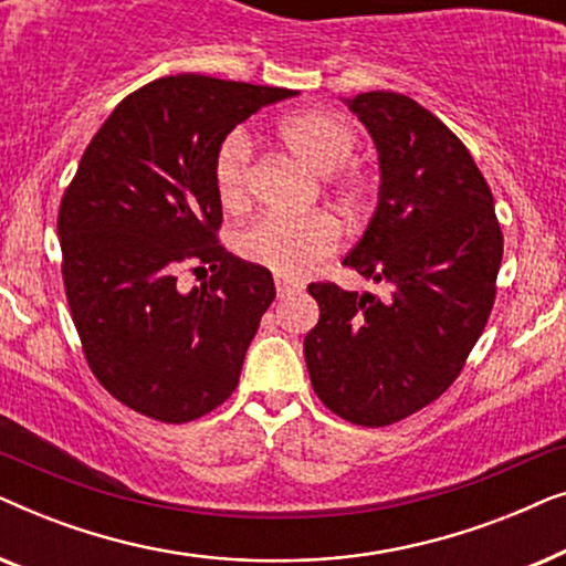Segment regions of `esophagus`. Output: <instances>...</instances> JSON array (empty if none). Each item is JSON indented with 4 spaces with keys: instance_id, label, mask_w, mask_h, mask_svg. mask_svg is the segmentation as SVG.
Masks as SVG:
<instances>
[{
    "instance_id": "esophagus-1",
    "label": "esophagus",
    "mask_w": 566,
    "mask_h": 566,
    "mask_svg": "<svg viewBox=\"0 0 566 566\" xmlns=\"http://www.w3.org/2000/svg\"><path fill=\"white\" fill-rule=\"evenodd\" d=\"M275 291L277 296H291V293H298L304 291V283L301 281H293V277H283V275H275Z\"/></svg>"
}]
</instances>
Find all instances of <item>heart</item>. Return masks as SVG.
<instances>
[{
  "label": "heart",
  "mask_w": 566,
  "mask_h": 566,
  "mask_svg": "<svg viewBox=\"0 0 566 566\" xmlns=\"http://www.w3.org/2000/svg\"><path fill=\"white\" fill-rule=\"evenodd\" d=\"M281 138L293 154L322 175L337 172L353 157L358 136L350 120L329 111H306L281 123ZM252 142L234 130L213 157V182L223 208L242 211L250 203ZM337 198L350 213L366 211L374 188L360 172H343L335 182ZM337 244V223L327 213H265L239 234L247 260L281 275H304Z\"/></svg>",
  "instance_id": "heart-1"
}]
</instances>
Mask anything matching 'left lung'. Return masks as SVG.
Segmentation results:
<instances>
[{
    "label": "left lung",
    "mask_w": 566,
    "mask_h": 566,
    "mask_svg": "<svg viewBox=\"0 0 566 566\" xmlns=\"http://www.w3.org/2000/svg\"><path fill=\"white\" fill-rule=\"evenodd\" d=\"M345 103L374 136L381 188L343 265L389 293L308 285L319 322L304 339V358L324 407L384 428L459 378L497 293L502 229L490 185L446 123L399 92Z\"/></svg>",
    "instance_id": "8db88e82"
}]
</instances>
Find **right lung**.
<instances>
[{
  "mask_svg": "<svg viewBox=\"0 0 566 566\" xmlns=\"http://www.w3.org/2000/svg\"><path fill=\"white\" fill-rule=\"evenodd\" d=\"M283 87L200 74L130 92L82 154L59 208L61 275L92 374L120 405L182 424L237 389L262 314L268 268L219 244L213 157L234 126ZM212 268L182 292V266Z\"/></svg>",
  "mask_w": 566,
  "mask_h": 566,
  "instance_id": "right-lung-1",
  "label": "right lung"
}]
</instances>
